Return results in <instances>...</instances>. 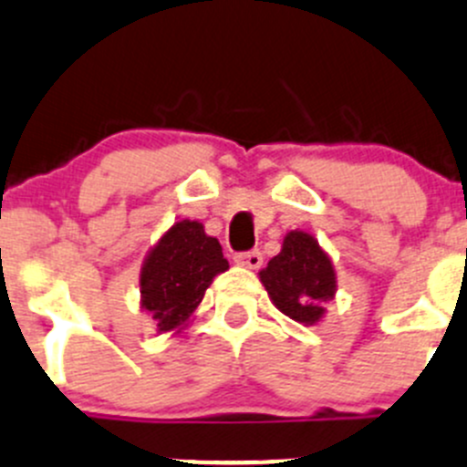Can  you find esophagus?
I'll use <instances>...</instances> for the list:
<instances>
[{"mask_svg": "<svg viewBox=\"0 0 467 467\" xmlns=\"http://www.w3.org/2000/svg\"><path fill=\"white\" fill-rule=\"evenodd\" d=\"M234 262L242 266H248V269H260L262 266V253L257 251V248H253V251H244V253H237L234 255Z\"/></svg>", "mask_w": 467, "mask_h": 467, "instance_id": "34e87169", "label": "esophagus"}]
</instances>
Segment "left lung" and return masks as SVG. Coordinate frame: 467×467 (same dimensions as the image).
<instances>
[{
    "label": "left lung",
    "mask_w": 467,
    "mask_h": 467,
    "mask_svg": "<svg viewBox=\"0 0 467 467\" xmlns=\"http://www.w3.org/2000/svg\"><path fill=\"white\" fill-rule=\"evenodd\" d=\"M262 285L283 315L298 324H315L324 317L321 303L333 298L335 269L315 237L292 230L283 248L260 271Z\"/></svg>",
    "instance_id": "1"
}]
</instances>
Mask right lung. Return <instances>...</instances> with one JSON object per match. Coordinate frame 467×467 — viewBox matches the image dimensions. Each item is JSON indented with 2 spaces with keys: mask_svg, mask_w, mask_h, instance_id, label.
<instances>
[{
  "mask_svg": "<svg viewBox=\"0 0 467 467\" xmlns=\"http://www.w3.org/2000/svg\"><path fill=\"white\" fill-rule=\"evenodd\" d=\"M228 269L221 244L198 221H180L148 255L141 269V306L161 333L182 326L216 274Z\"/></svg>",
  "mask_w": 467,
  "mask_h": 467,
  "instance_id": "1",
  "label": "right lung"
}]
</instances>
